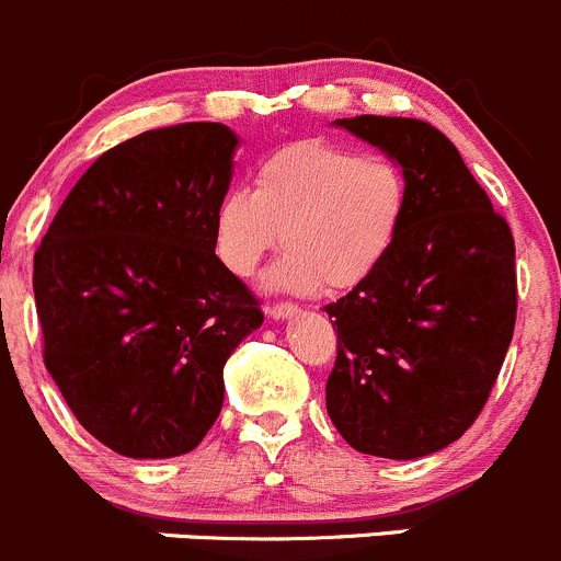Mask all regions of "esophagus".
Listing matches in <instances>:
<instances>
[{
    "label": "esophagus",
    "instance_id": "1",
    "mask_svg": "<svg viewBox=\"0 0 561 561\" xmlns=\"http://www.w3.org/2000/svg\"><path fill=\"white\" fill-rule=\"evenodd\" d=\"M267 313H270V319L286 321V319H294V316L299 313V308L291 302H280V305H273V308H267Z\"/></svg>",
    "mask_w": 561,
    "mask_h": 561
}]
</instances>
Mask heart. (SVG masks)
Here are the masks:
<instances>
[{
  "label": "heart",
  "mask_w": 561,
  "mask_h": 561,
  "mask_svg": "<svg viewBox=\"0 0 561 561\" xmlns=\"http://www.w3.org/2000/svg\"><path fill=\"white\" fill-rule=\"evenodd\" d=\"M405 216L408 181L394 161L302 140L259 161L253 192L221 196L216 251L234 275H251L283 238L288 251L270 270V288H354L389 256Z\"/></svg>",
  "instance_id": "obj_1"
}]
</instances>
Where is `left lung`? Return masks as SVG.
I'll use <instances>...</instances> for the list:
<instances>
[{
    "mask_svg": "<svg viewBox=\"0 0 561 561\" xmlns=\"http://www.w3.org/2000/svg\"><path fill=\"white\" fill-rule=\"evenodd\" d=\"M334 126L383 151L408 216L378 270L327 305L337 362L327 413L356 451L419 459L459 440L489 400L516 323V248L443 131L356 115Z\"/></svg>",
    "mask_w": 561,
    "mask_h": 561,
    "instance_id": "left-lung-1",
    "label": "left lung"
}]
</instances>
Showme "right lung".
I'll return each mask as SVG.
<instances>
[{
  "mask_svg": "<svg viewBox=\"0 0 561 561\" xmlns=\"http://www.w3.org/2000/svg\"><path fill=\"white\" fill-rule=\"evenodd\" d=\"M240 140L194 121L110 148L34 253L45 367L85 432L129 459L194 451L224 365L264 316L216 256Z\"/></svg>",
  "mask_w": 561,
  "mask_h": 561,
  "instance_id": "right-lung-1",
  "label": "right lung"
}]
</instances>
